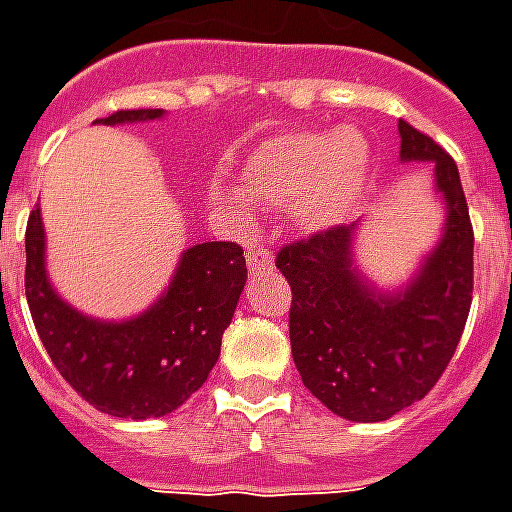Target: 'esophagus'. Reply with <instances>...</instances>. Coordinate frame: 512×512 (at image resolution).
Listing matches in <instances>:
<instances>
[{
    "label": "esophagus",
    "instance_id": "esophagus-1",
    "mask_svg": "<svg viewBox=\"0 0 512 512\" xmlns=\"http://www.w3.org/2000/svg\"><path fill=\"white\" fill-rule=\"evenodd\" d=\"M246 263H249V274L271 271L274 268V255L268 249H249L246 252Z\"/></svg>",
    "mask_w": 512,
    "mask_h": 512
}]
</instances>
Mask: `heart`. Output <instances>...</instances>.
Listing matches in <instances>:
<instances>
[{
  "label": "heart",
  "mask_w": 512,
  "mask_h": 512,
  "mask_svg": "<svg viewBox=\"0 0 512 512\" xmlns=\"http://www.w3.org/2000/svg\"><path fill=\"white\" fill-rule=\"evenodd\" d=\"M244 189L307 233L345 222L373 180V150L354 128H304L271 136L246 158Z\"/></svg>",
  "instance_id": "obj_1"
}]
</instances>
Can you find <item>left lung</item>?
Instances as JSON below:
<instances>
[{"mask_svg": "<svg viewBox=\"0 0 512 512\" xmlns=\"http://www.w3.org/2000/svg\"><path fill=\"white\" fill-rule=\"evenodd\" d=\"M400 158L433 161L447 222L436 249L397 293L354 266L356 224H337L279 249L288 279L290 348L301 381L337 417L381 422L436 386L472 307L474 233L458 167L406 120Z\"/></svg>", "mask_w": 512, "mask_h": 512, "instance_id": "8db88e82", "label": "left lung"}]
</instances>
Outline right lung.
I'll use <instances>...</instances> for the list:
<instances>
[{
  "mask_svg": "<svg viewBox=\"0 0 512 512\" xmlns=\"http://www.w3.org/2000/svg\"><path fill=\"white\" fill-rule=\"evenodd\" d=\"M164 109H120L98 123H145ZM29 312L60 376L112 417H164L183 406L219 359L224 329L246 285L244 249L205 241L183 252L167 293L131 321L87 318L54 293L46 277V233L40 208L27 222Z\"/></svg>",
  "mask_w": 512,
  "mask_h": 512,
  "instance_id": "add662e5",
  "label": "right lung"
}]
</instances>
